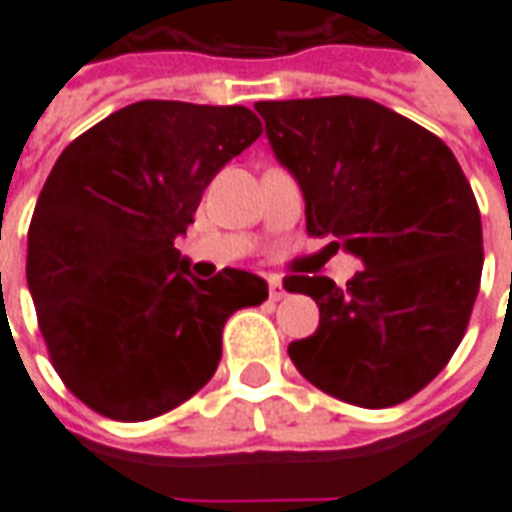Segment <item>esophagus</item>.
<instances>
[{"label": "esophagus", "instance_id": "esophagus-1", "mask_svg": "<svg viewBox=\"0 0 512 512\" xmlns=\"http://www.w3.org/2000/svg\"><path fill=\"white\" fill-rule=\"evenodd\" d=\"M268 296H271V301H279L288 296V290H285V285H282V279L268 277Z\"/></svg>", "mask_w": 512, "mask_h": 512}]
</instances>
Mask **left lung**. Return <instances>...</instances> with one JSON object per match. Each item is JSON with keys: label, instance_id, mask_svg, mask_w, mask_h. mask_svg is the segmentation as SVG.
I'll return each instance as SVG.
<instances>
[{"label": "left lung", "instance_id": "8db88e82", "mask_svg": "<svg viewBox=\"0 0 512 512\" xmlns=\"http://www.w3.org/2000/svg\"><path fill=\"white\" fill-rule=\"evenodd\" d=\"M279 164L299 180L307 233L365 268L345 288L290 274L321 310L288 345L301 376L362 408L403 403L450 362L483 274V224L458 158L439 136L354 95L257 101Z\"/></svg>", "mask_w": 512, "mask_h": 512}]
</instances>
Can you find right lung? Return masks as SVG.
I'll return each instance as SVG.
<instances>
[{"label": "right lung", "mask_w": 512, "mask_h": 512, "mask_svg": "<svg viewBox=\"0 0 512 512\" xmlns=\"http://www.w3.org/2000/svg\"><path fill=\"white\" fill-rule=\"evenodd\" d=\"M263 134L246 106L139 101L76 136L29 224L27 282L51 365L120 422L167 414L222 359V329L268 299L241 268L191 277L175 238L205 186Z\"/></svg>", "instance_id": "right-lung-1"}]
</instances>
